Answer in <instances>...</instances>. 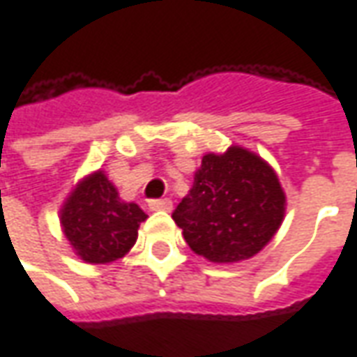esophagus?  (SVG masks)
Wrapping results in <instances>:
<instances>
[{
    "instance_id": "1",
    "label": "esophagus",
    "mask_w": 357,
    "mask_h": 357,
    "mask_svg": "<svg viewBox=\"0 0 357 357\" xmlns=\"http://www.w3.org/2000/svg\"><path fill=\"white\" fill-rule=\"evenodd\" d=\"M148 209L150 211H169L172 209V201H169V199H150V201H148Z\"/></svg>"
}]
</instances>
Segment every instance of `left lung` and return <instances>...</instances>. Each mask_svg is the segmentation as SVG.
I'll list each match as a JSON object with an SVG mask.
<instances>
[{"label":"left lung","instance_id":"8db88e82","mask_svg":"<svg viewBox=\"0 0 357 357\" xmlns=\"http://www.w3.org/2000/svg\"><path fill=\"white\" fill-rule=\"evenodd\" d=\"M285 213V195L273 169L238 146L203 156L193 188L172 219L199 256L229 264L258 254Z\"/></svg>","mask_w":357,"mask_h":357}]
</instances>
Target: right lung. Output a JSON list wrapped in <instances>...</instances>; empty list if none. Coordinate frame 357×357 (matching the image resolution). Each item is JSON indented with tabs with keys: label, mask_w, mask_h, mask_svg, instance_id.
<instances>
[{
	"label": "right lung",
	"mask_w": 357,
	"mask_h": 357,
	"mask_svg": "<svg viewBox=\"0 0 357 357\" xmlns=\"http://www.w3.org/2000/svg\"><path fill=\"white\" fill-rule=\"evenodd\" d=\"M60 220L82 260L109 264L132 248L146 213L137 203L121 201L115 185L97 172L68 197Z\"/></svg>",
	"instance_id": "right-lung-1"
}]
</instances>
